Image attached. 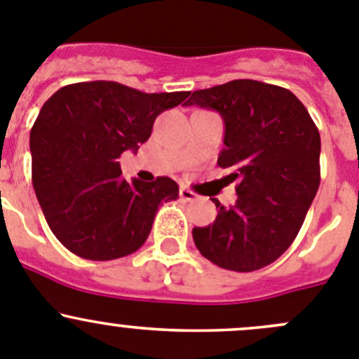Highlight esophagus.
Masks as SVG:
<instances>
[{"label": "esophagus", "mask_w": 359, "mask_h": 359, "mask_svg": "<svg viewBox=\"0 0 359 359\" xmlns=\"http://www.w3.org/2000/svg\"><path fill=\"white\" fill-rule=\"evenodd\" d=\"M180 197H182L183 201H187V203H194V201L197 199V194L192 192L190 189H185V187H182V190H180Z\"/></svg>", "instance_id": "1"}]
</instances>
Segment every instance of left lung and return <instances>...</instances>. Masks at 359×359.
Segmentation results:
<instances>
[{"label": "left lung", "instance_id": "8db88e82", "mask_svg": "<svg viewBox=\"0 0 359 359\" xmlns=\"http://www.w3.org/2000/svg\"><path fill=\"white\" fill-rule=\"evenodd\" d=\"M185 105L215 109L225 123L218 165L238 180L234 206L194 227L208 261L248 273L271 264L298 236L320 183V135L305 105L285 88L236 79L194 91Z\"/></svg>", "mask_w": 359, "mask_h": 359}]
</instances>
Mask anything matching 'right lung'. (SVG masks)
Wrapping results in <instances>:
<instances>
[{
  "mask_svg": "<svg viewBox=\"0 0 359 359\" xmlns=\"http://www.w3.org/2000/svg\"><path fill=\"white\" fill-rule=\"evenodd\" d=\"M190 91L142 93L114 81L75 83L40 109L29 134L32 180L54 236L72 254L112 261L144 245L158 206L177 199V183L121 177L118 158L137 151L156 116Z\"/></svg>",
  "mask_w": 359,
  "mask_h": 359,
  "instance_id": "right-lung-1",
  "label": "right lung"
}]
</instances>
